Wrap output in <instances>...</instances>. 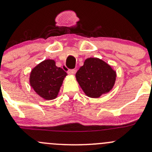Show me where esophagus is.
Listing matches in <instances>:
<instances>
[{
	"mask_svg": "<svg viewBox=\"0 0 152 152\" xmlns=\"http://www.w3.org/2000/svg\"><path fill=\"white\" fill-rule=\"evenodd\" d=\"M68 73L69 75H72V76H73V75L76 73V70H69V71H68Z\"/></svg>",
	"mask_w": 152,
	"mask_h": 152,
	"instance_id": "34e87169",
	"label": "esophagus"
}]
</instances>
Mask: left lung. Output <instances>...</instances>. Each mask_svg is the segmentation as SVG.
<instances>
[{"instance_id":"obj_1","label":"left lung","mask_w":152,"mask_h":152,"mask_svg":"<svg viewBox=\"0 0 152 152\" xmlns=\"http://www.w3.org/2000/svg\"><path fill=\"white\" fill-rule=\"evenodd\" d=\"M76 78L87 96L97 98L113 89L116 72L101 59L89 57L76 72Z\"/></svg>"}]
</instances>
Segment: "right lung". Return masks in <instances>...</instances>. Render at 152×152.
I'll list each match as a JSON object with an SVG mask.
<instances>
[{"instance_id": "1", "label": "right lung", "mask_w": 152, "mask_h": 152, "mask_svg": "<svg viewBox=\"0 0 152 152\" xmlns=\"http://www.w3.org/2000/svg\"><path fill=\"white\" fill-rule=\"evenodd\" d=\"M67 73L56 66L54 60H44L32 69L29 82L33 90L44 100H54L58 95Z\"/></svg>"}]
</instances>
